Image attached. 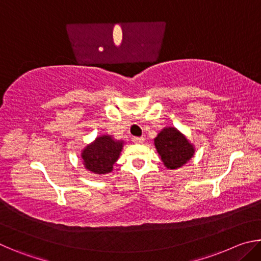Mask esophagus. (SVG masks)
<instances>
[{
	"label": "esophagus",
	"instance_id": "obj_1",
	"mask_svg": "<svg viewBox=\"0 0 261 261\" xmlns=\"http://www.w3.org/2000/svg\"><path fill=\"white\" fill-rule=\"evenodd\" d=\"M132 141L136 144H141L144 143V138L143 137H132Z\"/></svg>",
	"mask_w": 261,
	"mask_h": 261
}]
</instances>
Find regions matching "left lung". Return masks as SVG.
<instances>
[{
    "instance_id": "1",
    "label": "left lung",
    "mask_w": 261,
    "mask_h": 261,
    "mask_svg": "<svg viewBox=\"0 0 261 261\" xmlns=\"http://www.w3.org/2000/svg\"><path fill=\"white\" fill-rule=\"evenodd\" d=\"M154 145L168 169L182 167L194 154L193 145L175 127H165L154 139Z\"/></svg>"
}]
</instances>
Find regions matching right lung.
Returning <instances> with one entry per match:
<instances>
[{"instance_id": "right-lung-1", "label": "right lung", "mask_w": 261, "mask_h": 261, "mask_svg": "<svg viewBox=\"0 0 261 261\" xmlns=\"http://www.w3.org/2000/svg\"><path fill=\"white\" fill-rule=\"evenodd\" d=\"M123 147V141L115 140L112 136L98 137L91 145H87L82 153L84 166L94 174H108L113 170Z\"/></svg>"}]
</instances>
